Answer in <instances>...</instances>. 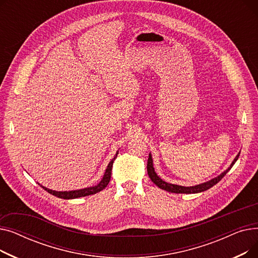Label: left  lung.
Segmentation results:
<instances>
[{
	"label": "left lung",
	"instance_id": "left-lung-1",
	"mask_svg": "<svg viewBox=\"0 0 258 258\" xmlns=\"http://www.w3.org/2000/svg\"><path fill=\"white\" fill-rule=\"evenodd\" d=\"M239 154L240 153H238V155L235 157V159L233 160V162L231 163V165H230V167H228V169H226L224 172H222L220 175H218V177L211 179L208 182L202 183V184H199V185H196V186L185 187V186H181V185H174V184L167 183V182L162 180L161 178H159V175L155 171V168H154V165H153V158H152L151 154H150V156H148V161H147V173H148V177L151 178V180L159 188L163 189V190H166L168 192H173V194H198V192L205 191V190H207V189L214 186L215 184H218L225 177V174L232 168V166L234 165V163L237 161V159L239 157Z\"/></svg>",
	"mask_w": 258,
	"mask_h": 258
}]
</instances>
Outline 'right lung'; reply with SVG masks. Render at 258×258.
I'll list each match as a JSON object with an SVG mask.
<instances>
[{"mask_svg":"<svg viewBox=\"0 0 258 258\" xmlns=\"http://www.w3.org/2000/svg\"><path fill=\"white\" fill-rule=\"evenodd\" d=\"M117 155H118V152L116 153L115 157L111 160L110 163H108L106 169H105V172L103 174V178L101 179V181L95 186H92V187H87V188H84V189H79V190H71V191H55V190H51V189H48L44 186H42L46 191H48L49 194L55 196L57 198H60V199H64V200H71V199H77V198H81V197H87V196H91V195H95L97 194L101 190H103V189L107 186L108 182H110L111 180V174H112V167H113V163L115 159L117 158Z\"/></svg>","mask_w":258,"mask_h":258,"instance_id":"1","label":"right lung"}]
</instances>
